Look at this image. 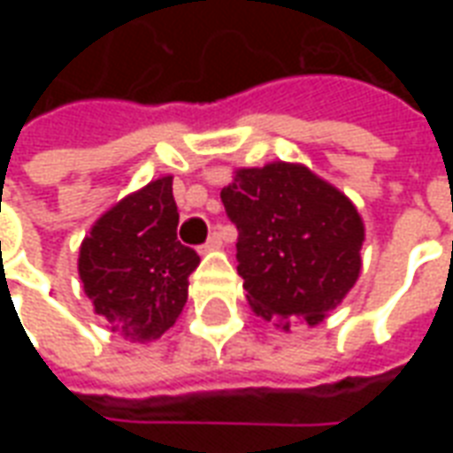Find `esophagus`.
<instances>
[{
    "instance_id": "34e87169",
    "label": "esophagus",
    "mask_w": 453,
    "mask_h": 453,
    "mask_svg": "<svg viewBox=\"0 0 453 453\" xmlns=\"http://www.w3.org/2000/svg\"><path fill=\"white\" fill-rule=\"evenodd\" d=\"M220 247H223V237H220V233H213V235L208 237L206 245L198 247V252L206 255V252H213V250H220Z\"/></svg>"
}]
</instances>
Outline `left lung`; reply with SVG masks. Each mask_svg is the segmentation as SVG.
Segmentation results:
<instances>
[{"label":"left lung","mask_w":453,"mask_h":453,"mask_svg":"<svg viewBox=\"0 0 453 453\" xmlns=\"http://www.w3.org/2000/svg\"><path fill=\"white\" fill-rule=\"evenodd\" d=\"M237 226V274L255 315L288 333L315 327L361 274L364 220L301 162L240 167L220 191Z\"/></svg>","instance_id":"left-lung-1"}]
</instances>
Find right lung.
Wrapping results in <instances>:
<instances>
[{
	"label": "right lung",
	"instance_id": "obj_1",
	"mask_svg": "<svg viewBox=\"0 0 453 453\" xmlns=\"http://www.w3.org/2000/svg\"><path fill=\"white\" fill-rule=\"evenodd\" d=\"M172 177L152 179L94 220L80 245L84 296L106 327L128 342H155L184 311L198 255L177 240Z\"/></svg>",
	"mask_w": 453,
	"mask_h": 453
}]
</instances>
